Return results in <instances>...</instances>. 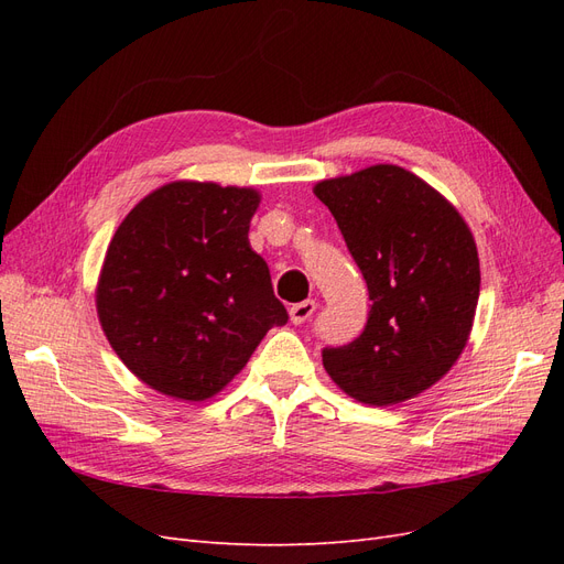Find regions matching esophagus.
<instances>
[{
	"label": "esophagus",
	"instance_id": "esophagus-1",
	"mask_svg": "<svg viewBox=\"0 0 564 564\" xmlns=\"http://www.w3.org/2000/svg\"><path fill=\"white\" fill-rule=\"evenodd\" d=\"M317 308L315 301H301V303H294L292 308H289V319H292L294 324H303L305 319H308Z\"/></svg>",
	"mask_w": 564,
	"mask_h": 564
}]
</instances>
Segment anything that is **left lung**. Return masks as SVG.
Wrapping results in <instances>:
<instances>
[{
    "mask_svg": "<svg viewBox=\"0 0 564 564\" xmlns=\"http://www.w3.org/2000/svg\"><path fill=\"white\" fill-rule=\"evenodd\" d=\"M369 289V317L322 365L350 398L388 406L437 383L464 352L480 299V259L454 204L395 164L319 181Z\"/></svg>",
    "mask_w": 564,
    "mask_h": 564,
    "instance_id": "8db88e82",
    "label": "left lung"
}]
</instances>
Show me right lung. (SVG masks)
Masks as SVG:
<instances>
[{
    "mask_svg": "<svg viewBox=\"0 0 564 564\" xmlns=\"http://www.w3.org/2000/svg\"><path fill=\"white\" fill-rule=\"evenodd\" d=\"M253 187L174 181L115 230L96 286L112 350L162 395L202 402L224 390L289 315L249 245Z\"/></svg>",
    "mask_w": 564,
    "mask_h": 564,
    "instance_id": "1",
    "label": "right lung"
}]
</instances>
